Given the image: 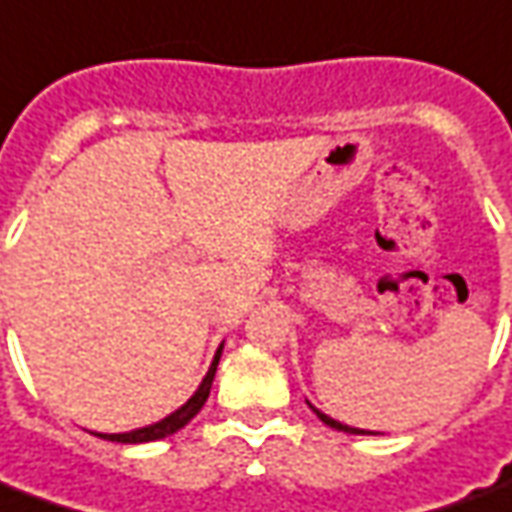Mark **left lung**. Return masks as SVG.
<instances>
[{
    "mask_svg": "<svg viewBox=\"0 0 512 512\" xmlns=\"http://www.w3.org/2000/svg\"><path fill=\"white\" fill-rule=\"evenodd\" d=\"M306 404H309V401H306ZM309 407H312V404H309ZM312 410L317 412V418H320L323 424L331 426V429H337V432H348V435H376V432H365V429H357V426H348V424H343V421H334L331 415H326V412H320V410H317V407H312Z\"/></svg>",
    "mask_w": 512,
    "mask_h": 512,
    "instance_id": "obj_1",
    "label": "left lung"
}]
</instances>
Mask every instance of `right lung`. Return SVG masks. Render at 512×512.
Segmentation results:
<instances>
[{
  "label": "right lung",
  "mask_w": 512,
  "mask_h": 512,
  "mask_svg": "<svg viewBox=\"0 0 512 512\" xmlns=\"http://www.w3.org/2000/svg\"><path fill=\"white\" fill-rule=\"evenodd\" d=\"M220 354H222V343L217 348V354L211 359L209 373L203 376V382L197 384V390L189 396L186 404H181L175 412H169L167 418H161V421H155L150 426H139V429H130V432H119V435H97V438L105 440H114V443H150V440H164L169 435H175L178 429L189 424L192 418H195L197 412L203 410V404H206V398L211 393V382H214V373H217V365H220Z\"/></svg>",
  "instance_id": "1"
}]
</instances>
